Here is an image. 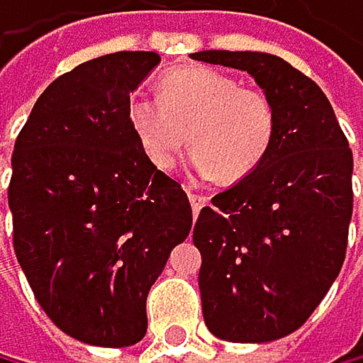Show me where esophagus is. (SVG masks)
Instances as JSON below:
<instances>
[{
    "label": "esophagus",
    "mask_w": 363,
    "mask_h": 363,
    "mask_svg": "<svg viewBox=\"0 0 363 363\" xmlns=\"http://www.w3.org/2000/svg\"><path fill=\"white\" fill-rule=\"evenodd\" d=\"M186 195H189V200H191V206H193V216L197 218V213H200V209L206 204V197L200 195V193H195L191 186H186Z\"/></svg>",
    "instance_id": "esophagus-1"
}]
</instances>
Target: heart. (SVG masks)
<instances>
[{"mask_svg": "<svg viewBox=\"0 0 363 363\" xmlns=\"http://www.w3.org/2000/svg\"><path fill=\"white\" fill-rule=\"evenodd\" d=\"M127 122L154 168L170 170L189 138L193 170L229 184L259 170L277 138L273 97L211 67H182L166 74L159 99L131 95Z\"/></svg>", "mask_w": 363, "mask_h": 363, "instance_id": "obj_1", "label": "heart"}]
</instances>
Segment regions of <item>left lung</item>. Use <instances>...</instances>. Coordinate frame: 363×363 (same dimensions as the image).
Masks as SVG:
<instances>
[{
	"mask_svg": "<svg viewBox=\"0 0 363 363\" xmlns=\"http://www.w3.org/2000/svg\"><path fill=\"white\" fill-rule=\"evenodd\" d=\"M191 58L247 72L277 108L268 159L213 195L193 227L209 332L232 343L275 341L305 325L343 266L352 152L330 99L284 58L225 50Z\"/></svg>",
	"mask_w": 363,
	"mask_h": 363,
	"instance_id": "1",
	"label": "left lung"
}]
</instances>
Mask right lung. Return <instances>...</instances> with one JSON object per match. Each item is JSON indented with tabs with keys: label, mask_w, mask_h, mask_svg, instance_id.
Returning a JSON list of instances; mask_svg holds the SVG:
<instances>
[{
	"label": "right lung",
	"mask_w": 363,
	"mask_h": 363,
	"mask_svg": "<svg viewBox=\"0 0 363 363\" xmlns=\"http://www.w3.org/2000/svg\"><path fill=\"white\" fill-rule=\"evenodd\" d=\"M161 56L116 52L45 88L13 150V247L58 330L125 348L147 332L145 300L191 232L179 182L152 166L127 122L129 95Z\"/></svg>",
	"instance_id": "obj_1"
}]
</instances>
